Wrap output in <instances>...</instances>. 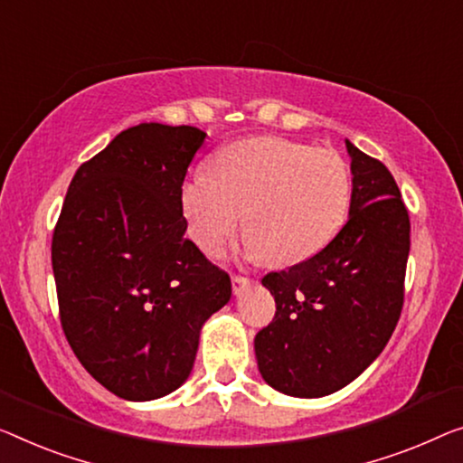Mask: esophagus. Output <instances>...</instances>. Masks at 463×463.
<instances>
[{
	"instance_id": "obj_1",
	"label": "esophagus",
	"mask_w": 463,
	"mask_h": 463,
	"mask_svg": "<svg viewBox=\"0 0 463 463\" xmlns=\"http://www.w3.org/2000/svg\"><path fill=\"white\" fill-rule=\"evenodd\" d=\"M250 285H251V279H247V276H241V274H232V293L234 295L243 293Z\"/></svg>"
}]
</instances>
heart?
Instances as JSON below:
<instances>
[{"mask_svg": "<svg viewBox=\"0 0 463 463\" xmlns=\"http://www.w3.org/2000/svg\"><path fill=\"white\" fill-rule=\"evenodd\" d=\"M351 203V172L333 149L258 137L232 143L213 175L193 170L181 191L191 237L216 253L241 224L247 250L270 266H293L336 237Z\"/></svg>", "mask_w": 463, "mask_h": 463, "instance_id": "heart-1", "label": "heart"}]
</instances>
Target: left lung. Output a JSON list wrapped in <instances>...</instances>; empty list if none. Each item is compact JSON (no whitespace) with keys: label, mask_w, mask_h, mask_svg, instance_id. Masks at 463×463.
Segmentation results:
<instances>
[{"label":"left lung","mask_w":463,"mask_h":463,"mask_svg":"<svg viewBox=\"0 0 463 463\" xmlns=\"http://www.w3.org/2000/svg\"><path fill=\"white\" fill-rule=\"evenodd\" d=\"M349 218L320 253L261 279L276 314L255 335L261 378L291 397H324L381 355L403 307L410 216L383 162L347 141Z\"/></svg>","instance_id":"1"}]
</instances>
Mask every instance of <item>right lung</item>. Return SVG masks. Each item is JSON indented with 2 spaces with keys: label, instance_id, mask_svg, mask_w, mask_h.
<instances>
[{
  "label": "right lung",
  "instance_id": "1",
  "mask_svg": "<svg viewBox=\"0 0 463 463\" xmlns=\"http://www.w3.org/2000/svg\"><path fill=\"white\" fill-rule=\"evenodd\" d=\"M205 133L143 122L74 175L52 239L60 322L95 381L128 402L176 391L231 276L184 237L181 191Z\"/></svg>",
  "mask_w": 463,
  "mask_h": 463
}]
</instances>
